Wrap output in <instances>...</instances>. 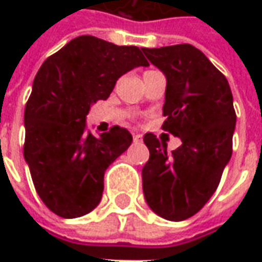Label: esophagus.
Masks as SVG:
<instances>
[{"mask_svg": "<svg viewBox=\"0 0 262 262\" xmlns=\"http://www.w3.org/2000/svg\"><path fill=\"white\" fill-rule=\"evenodd\" d=\"M133 140H134V143H140L143 140V137L140 136V134H136V136L133 137Z\"/></svg>", "mask_w": 262, "mask_h": 262, "instance_id": "esophagus-1", "label": "esophagus"}]
</instances>
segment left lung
Returning <instances> with one entry per match:
<instances>
[{"mask_svg": "<svg viewBox=\"0 0 262 262\" xmlns=\"http://www.w3.org/2000/svg\"><path fill=\"white\" fill-rule=\"evenodd\" d=\"M141 51L166 77L162 128L182 141L167 153L166 143L144 136L150 157L141 170L143 192L157 216L181 222L211 198L232 157L233 96L226 77L195 46Z\"/></svg>", "mask_w": 262, "mask_h": 262, "instance_id": "obj_1", "label": "left lung"}]
</instances>
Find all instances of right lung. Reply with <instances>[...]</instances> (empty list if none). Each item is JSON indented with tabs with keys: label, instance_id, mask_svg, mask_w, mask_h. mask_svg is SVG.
Here are the masks:
<instances>
[{
	"label": "right lung",
	"instance_id": "right-lung-1",
	"mask_svg": "<svg viewBox=\"0 0 262 262\" xmlns=\"http://www.w3.org/2000/svg\"><path fill=\"white\" fill-rule=\"evenodd\" d=\"M148 62L137 46L95 36L70 40L39 68L25 109V160L36 192L64 219L90 213L102 200L103 176L133 136L121 126L95 137L90 106L112 93L116 80Z\"/></svg>",
	"mask_w": 262,
	"mask_h": 262
}]
</instances>
